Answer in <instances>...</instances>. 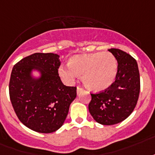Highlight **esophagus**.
I'll use <instances>...</instances> for the list:
<instances>
[{
  "label": "esophagus",
  "instance_id": "esophagus-1",
  "mask_svg": "<svg viewBox=\"0 0 155 155\" xmlns=\"http://www.w3.org/2000/svg\"><path fill=\"white\" fill-rule=\"evenodd\" d=\"M83 90H84L83 88H81V87H77V90H76L77 91V94H79L80 92H81Z\"/></svg>",
  "mask_w": 155,
  "mask_h": 155
}]
</instances>
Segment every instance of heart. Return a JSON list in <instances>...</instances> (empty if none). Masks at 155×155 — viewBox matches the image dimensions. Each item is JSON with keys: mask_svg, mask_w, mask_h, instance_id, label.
Listing matches in <instances>:
<instances>
[{"mask_svg": "<svg viewBox=\"0 0 155 155\" xmlns=\"http://www.w3.org/2000/svg\"><path fill=\"white\" fill-rule=\"evenodd\" d=\"M59 75L68 84H72L77 75H82L87 88L101 92L109 88L115 80L116 59L107 51L71 56L68 66L59 68Z\"/></svg>", "mask_w": 155, "mask_h": 155, "instance_id": "b5f03b06", "label": "heart"}]
</instances>
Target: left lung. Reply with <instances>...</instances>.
I'll list each match as a JSON object with an SVG mask.
<instances>
[{
	"label": "left lung",
	"mask_w": 155,
	"mask_h": 155,
	"mask_svg": "<svg viewBox=\"0 0 155 155\" xmlns=\"http://www.w3.org/2000/svg\"><path fill=\"white\" fill-rule=\"evenodd\" d=\"M118 62L115 81L104 92L91 94L88 110L102 125H114L125 120L134 110L140 91V76L136 60L120 49L108 50Z\"/></svg>",
	"instance_id": "left-lung-1"
}]
</instances>
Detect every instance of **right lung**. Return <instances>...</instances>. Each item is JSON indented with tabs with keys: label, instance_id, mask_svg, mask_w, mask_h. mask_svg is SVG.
I'll use <instances>...</instances> for the list:
<instances>
[{
	"label": "right lung",
	"instance_id": "1",
	"mask_svg": "<svg viewBox=\"0 0 155 155\" xmlns=\"http://www.w3.org/2000/svg\"><path fill=\"white\" fill-rule=\"evenodd\" d=\"M60 65L57 54L37 52L12 70L10 100L20 121L34 131L48 134L60 129L76 97V87L65 86L60 80Z\"/></svg>",
	"mask_w": 155,
	"mask_h": 155
}]
</instances>
